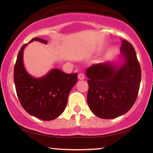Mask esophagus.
Wrapping results in <instances>:
<instances>
[{"mask_svg": "<svg viewBox=\"0 0 153 153\" xmlns=\"http://www.w3.org/2000/svg\"><path fill=\"white\" fill-rule=\"evenodd\" d=\"M78 78L80 79V80H83V79L85 78V75L82 73H80L78 74Z\"/></svg>", "mask_w": 153, "mask_h": 153, "instance_id": "34e87169", "label": "esophagus"}]
</instances>
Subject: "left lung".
<instances>
[{
    "mask_svg": "<svg viewBox=\"0 0 153 153\" xmlns=\"http://www.w3.org/2000/svg\"><path fill=\"white\" fill-rule=\"evenodd\" d=\"M121 51L125 59L121 67L103 62L86 69L88 104L91 111L101 119H114L124 114L137 98L141 68L136 52L126 39H122Z\"/></svg>",
    "mask_w": 153,
    "mask_h": 153,
    "instance_id": "8db88e82",
    "label": "left lung"
}]
</instances>
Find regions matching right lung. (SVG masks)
<instances>
[{
	"label": "right lung",
	"mask_w": 153,
	"mask_h": 153,
	"mask_svg": "<svg viewBox=\"0 0 153 153\" xmlns=\"http://www.w3.org/2000/svg\"><path fill=\"white\" fill-rule=\"evenodd\" d=\"M47 44L40 38L34 41ZM26 44L18 54L14 66L13 78L19 100L28 114L45 121L58 117L65 108L68 96L78 80V73L68 74L59 69L52 70L40 78L31 77L23 65V52Z\"/></svg>",
	"instance_id": "1"
}]
</instances>
